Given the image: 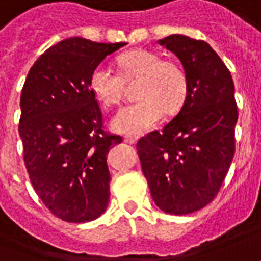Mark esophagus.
<instances>
[{
    "mask_svg": "<svg viewBox=\"0 0 261 261\" xmlns=\"http://www.w3.org/2000/svg\"><path fill=\"white\" fill-rule=\"evenodd\" d=\"M124 143L127 144H131V145H134V144H137V138H134V137H124Z\"/></svg>",
    "mask_w": 261,
    "mask_h": 261,
    "instance_id": "1",
    "label": "esophagus"
}]
</instances>
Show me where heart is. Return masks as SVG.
Returning <instances> with one entry per match:
<instances>
[{"instance_id": "1", "label": "heart", "mask_w": 261, "mask_h": 261, "mask_svg": "<svg viewBox=\"0 0 261 261\" xmlns=\"http://www.w3.org/2000/svg\"><path fill=\"white\" fill-rule=\"evenodd\" d=\"M121 74L100 63L89 79L90 90L101 105L116 107L124 96V80L140 77L137 100L114 116L112 127L127 136H141L161 120L164 110L176 112L187 99L188 77L184 67L174 61H162L161 55L147 49H134L118 56Z\"/></svg>"}]
</instances>
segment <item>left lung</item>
Returning a JSON list of instances; mask_svg holds the SVG:
<instances>
[{"mask_svg":"<svg viewBox=\"0 0 261 261\" xmlns=\"http://www.w3.org/2000/svg\"><path fill=\"white\" fill-rule=\"evenodd\" d=\"M181 61L188 94L162 131L137 143L151 196L165 213L196 212L219 192L234 155L238 106L232 74L205 41L185 35L160 39Z\"/></svg>","mask_w":261,"mask_h":261,"instance_id":"obj_1","label":"left lung"}]
</instances>
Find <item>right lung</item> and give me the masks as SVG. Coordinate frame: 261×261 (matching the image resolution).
<instances>
[{
	"label": "right lung",
	"mask_w": 261,
	"mask_h": 261,
	"mask_svg": "<svg viewBox=\"0 0 261 261\" xmlns=\"http://www.w3.org/2000/svg\"><path fill=\"white\" fill-rule=\"evenodd\" d=\"M124 45L65 39L39 56L22 87L18 130L23 161L38 196L65 222L97 219L109 205L107 154L121 137L103 131L89 79Z\"/></svg>",
	"instance_id": "add662e5"
}]
</instances>
